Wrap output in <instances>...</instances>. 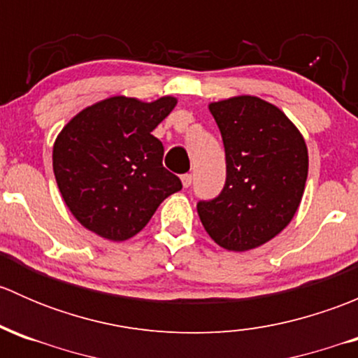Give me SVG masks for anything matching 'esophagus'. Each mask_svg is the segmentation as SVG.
<instances>
[{
    "mask_svg": "<svg viewBox=\"0 0 358 358\" xmlns=\"http://www.w3.org/2000/svg\"><path fill=\"white\" fill-rule=\"evenodd\" d=\"M182 185L185 187V189H189V187L192 185V175H189V173H187V175H182Z\"/></svg>",
    "mask_w": 358,
    "mask_h": 358,
    "instance_id": "1",
    "label": "esophagus"
}]
</instances>
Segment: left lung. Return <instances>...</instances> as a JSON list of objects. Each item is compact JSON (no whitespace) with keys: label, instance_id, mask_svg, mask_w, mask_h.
<instances>
[{"label":"left lung","instance_id":"1","mask_svg":"<svg viewBox=\"0 0 358 358\" xmlns=\"http://www.w3.org/2000/svg\"><path fill=\"white\" fill-rule=\"evenodd\" d=\"M222 133L227 182L199 202L206 232L229 251H249L279 236L294 218L308 176V149L294 122L252 95L209 103Z\"/></svg>","mask_w":358,"mask_h":358}]
</instances>
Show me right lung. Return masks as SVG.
I'll list each match as a JSON object with an SVG mask.
<instances>
[{
    "label": "right lung",
    "instance_id": "right-lung-1",
    "mask_svg": "<svg viewBox=\"0 0 358 358\" xmlns=\"http://www.w3.org/2000/svg\"><path fill=\"white\" fill-rule=\"evenodd\" d=\"M178 100L143 102L115 95L85 107L57 135L53 173L69 211L107 241L131 239L162 201L182 190L162 166L164 147L152 131Z\"/></svg>",
    "mask_w": 358,
    "mask_h": 358
}]
</instances>
